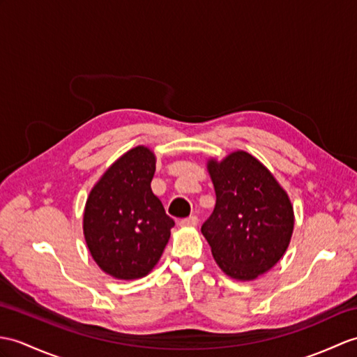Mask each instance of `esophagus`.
Listing matches in <instances>:
<instances>
[{
    "instance_id": "1",
    "label": "esophagus",
    "mask_w": 357,
    "mask_h": 357,
    "mask_svg": "<svg viewBox=\"0 0 357 357\" xmlns=\"http://www.w3.org/2000/svg\"><path fill=\"white\" fill-rule=\"evenodd\" d=\"M197 223H199L197 216H190V218L182 219V220L179 222V225H181V227H196Z\"/></svg>"
}]
</instances>
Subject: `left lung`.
<instances>
[{"label": "left lung", "instance_id": "1", "mask_svg": "<svg viewBox=\"0 0 357 357\" xmlns=\"http://www.w3.org/2000/svg\"><path fill=\"white\" fill-rule=\"evenodd\" d=\"M206 169L216 192V206L201 228L219 268L228 277L250 281L275 266L294 231L287 193L264 165L243 151Z\"/></svg>", "mask_w": 357, "mask_h": 357}]
</instances>
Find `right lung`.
Segmentation results:
<instances>
[{
  "label": "right lung",
  "mask_w": 357,
  "mask_h": 357,
  "mask_svg": "<svg viewBox=\"0 0 357 357\" xmlns=\"http://www.w3.org/2000/svg\"><path fill=\"white\" fill-rule=\"evenodd\" d=\"M155 164L149 147L130 149L103 173L86 199L88 250L98 268L114 278L146 277L175 227L151 188Z\"/></svg>",
  "instance_id": "right-lung-1"
}]
</instances>
